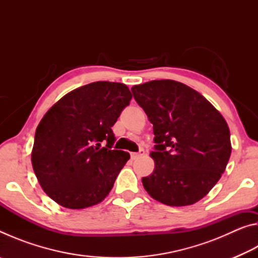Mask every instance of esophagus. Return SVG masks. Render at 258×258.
<instances>
[{
  "mask_svg": "<svg viewBox=\"0 0 258 258\" xmlns=\"http://www.w3.org/2000/svg\"><path fill=\"white\" fill-rule=\"evenodd\" d=\"M143 155H145V150L141 149L139 152H132V154H131V158L135 160V159H139L140 157H142Z\"/></svg>",
  "mask_w": 258,
  "mask_h": 258,
  "instance_id": "obj_1",
  "label": "esophagus"
}]
</instances>
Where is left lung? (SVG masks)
<instances>
[{"label":"left lung","mask_w":258,"mask_h":258,"mask_svg":"<svg viewBox=\"0 0 258 258\" xmlns=\"http://www.w3.org/2000/svg\"><path fill=\"white\" fill-rule=\"evenodd\" d=\"M134 99L154 125L155 169L142 178L146 191L167 206L203 199L230 159V130L221 112L197 91L173 80L132 87Z\"/></svg>","instance_id":"left-lung-1"}]
</instances>
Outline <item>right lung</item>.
<instances>
[{"label":"right lung","mask_w":258,"mask_h":258,"mask_svg":"<svg viewBox=\"0 0 258 258\" xmlns=\"http://www.w3.org/2000/svg\"><path fill=\"white\" fill-rule=\"evenodd\" d=\"M131 99L125 84L94 82L63 95L43 116L32 165L42 189L60 206L84 209L109 195L130 159L128 152L111 150V127Z\"/></svg>","instance_id":"obj_1"}]
</instances>
